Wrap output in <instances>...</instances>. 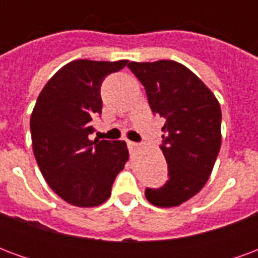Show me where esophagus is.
Instances as JSON below:
<instances>
[{"label":"esophagus","instance_id":"esophagus-1","mask_svg":"<svg viewBox=\"0 0 258 258\" xmlns=\"http://www.w3.org/2000/svg\"><path fill=\"white\" fill-rule=\"evenodd\" d=\"M127 145H128L130 151H134L138 148V144H135V142H131V141H127Z\"/></svg>","mask_w":258,"mask_h":258}]
</instances>
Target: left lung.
<instances>
[{
    "label": "left lung",
    "mask_w": 258,
    "mask_h": 258,
    "mask_svg": "<svg viewBox=\"0 0 258 258\" xmlns=\"http://www.w3.org/2000/svg\"><path fill=\"white\" fill-rule=\"evenodd\" d=\"M145 87L152 112L164 117L160 146L168 181L146 188L148 202L175 207L194 198L210 177L221 146V107L214 94L184 64L174 60L130 62Z\"/></svg>",
    "instance_id": "8db88e82"
}]
</instances>
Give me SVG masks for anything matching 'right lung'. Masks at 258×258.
<instances>
[{
  "instance_id": "right-lung-1",
  "label": "right lung",
  "mask_w": 258,
  "mask_h": 258,
  "mask_svg": "<svg viewBox=\"0 0 258 258\" xmlns=\"http://www.w3.org/2000/svg\"><path fill=\"white\" fill-rule=\"evenodd\" d=\"M127 63L73 60L37 98L30 117L33 152L47 184L70 205L95 207L106 202L128 160L124 141L90 140L92 118L102 113V81Z\"/></svg>"
}]
</instances>
